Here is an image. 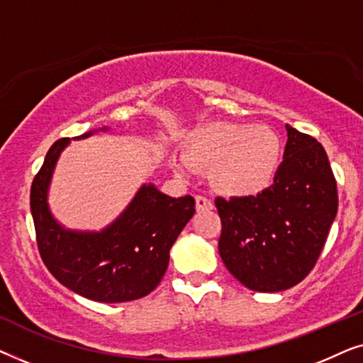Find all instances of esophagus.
<instances>
[{"mask_svg": "<svg viewBox=\"0 0 363 363\" xmlns=\"http://www.w3.org/2000/svg\"><path fill=\"white\" fill-rule=\"evenodd\" d=\"M195 201H196V210H198V211H208V210H213V201H211V200H208L206 196L198 195V196L195 198Z\"/></svg>", "mask_w": 363, "mask_h": 363, "instance_id": "34e87169", "label": "esophagus"}]
</instances>
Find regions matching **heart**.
<instances>
[{
	"label": "heart",
	"mask_w": 363,
	"mask_h": 363,
	"mask_svg": "<svg viewBox=\"0 0 363 363\" xmlns=\"http://www.w3.org/2000/svg\"><path fill=\"white\" fill-rule=\"evenodd\" d=\"M282 155L279 133L269 125L213 122L188 133L173 168L182 177L211 168L213 185L223 195L252 198L276 182Z\"/></svg>",
	"instance_id": "b5f03b06"
}]
</instances>
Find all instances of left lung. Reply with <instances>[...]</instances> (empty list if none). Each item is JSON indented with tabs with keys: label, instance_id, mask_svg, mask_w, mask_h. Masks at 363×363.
Here are the masks:
<instances>
[{
	"label": "left lung",
	"instance_id": "8db88e82",
	"mask_svg": "<svg viewBox=\"0 0 363 363\" xmlns=\"http://www.w3.org/2000/svg\"><path fill=\"white\" fill-rule=\"evenodd\" d=\"M281 170L252 198H216L220 256L228 271L257 292L299 284L314 267L337 215V185L324 147L286 125Z\"/></svg>",
	"mask_w": 363,
	"mask_h": 363
}]
</instances>
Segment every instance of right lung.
Wrapping results in <instances>:
<instances>
[{"label":"right lung","mask_w":363,"mask_h":363,"mask_svg":"<svg viewBox=\"0 0 363 363\" xmlns=\"http://www.w3.org/2000/svg\"><path fill=\"white\" fill-rule=\"evenodd\" d=\"M111 127L89 130L76 140ZM71 138L49 148L31 186L38 247L49 272L76 294L97 302H127L150 294L165 274L173 242L195 215V198H172L143 183L130 203L99 231L71 230L49 208V188Z\"/></svg>","instance_id":"right-lung-1"}]
</instances>
